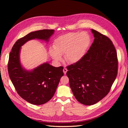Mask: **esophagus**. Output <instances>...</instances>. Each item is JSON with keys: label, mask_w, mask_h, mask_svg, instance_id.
Masks as SVG:
<instances>
[{"label": "esophagus", "mask_w": 128, "mask_h": 128, "mask_svg": "<svg viewBox=\"0 0 128 128\" xmlns=\"http://www.w3.org/2000/svg\"><path fill=\"white\" fill-rule=\"evenodd\" d=\"M63 72H64V74H66V72H67V69L66 68H64V69H63Z\"/></svg>", "instance_id": "esophagus-1"}]
</instances>
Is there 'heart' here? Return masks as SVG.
I'll use <instances>...</instances> for the list:
<instances>
[{
  "mask_svg": "<svg viewBox=\"0 0 128 128\" xmlns=\"http://www.w3.org/2000/svg\"><path fill=\"white\" fill-rule=\"evenodd\" d=\"M90 37L85 32L69 33L59 36L53 43V49L49 52L52 58L57 62L62 61L65 54L66 61L70 64L80 62L84 56L90 44Z\"/></svg>",
  "mask_w": 128,
  "mask_h": 128,
  "instance_id": "b5f03b06",
  "label": "heart"
}]
</instances>
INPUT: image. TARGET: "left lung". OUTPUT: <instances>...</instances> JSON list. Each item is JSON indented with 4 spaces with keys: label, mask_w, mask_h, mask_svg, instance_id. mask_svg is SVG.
Masks as SVG:
<instances>
[{
    "label": "left lung",
    "mask_w": 128,
    "mask_h": 128,
    "mask_svg": "<svg viewBox=\"0 0 128 128\" xmlns=\"http://www.w3.org/2000/svg\"><path fill=\"white\" fill-rule=\"evenodd\" d=\"M94 40L83 58L67 67V76L76 99L86 105H93L110 90L118 74L117 52L107 36L91 29Z\"/></svg>",
    "instance_id": "obj_1"
}]
</instances>
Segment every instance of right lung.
<instances>
[{
  "instance_id": "1",
  "label": "right lung",
  "mask_w": 128,
  "mask_h": 128,
  "mask_svg": "<svg viewBox=\"0 0 128 128\" xmlns=\"http://www.w3.org/2000/svg\"><path fill=\"white\" fill-rule=\"evenodd\" d=\"M54 31L44 29L30 32L15 42L10 54L8 72L10 79L20 96L34 105L44 104L52 99L64 75L63 67H55L46 62L31 71L26 70L20 62L21 47L35 38L47 42Z\"/></svg>"
}]
</instances>
